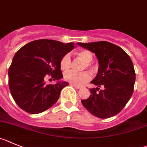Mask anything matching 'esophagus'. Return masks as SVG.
Wrapping results in <instances>:
<instances>
[{"instance_id": "34e87169", "label": "esophagus", "mask_w": 147, "mask_h": 147, "mask_svg": "<svg viewBox=\"0 0 147 147\" xmlns=\"http://www.w3.org/2000/svg\"><path fill=\"white\" fill-rule=\"evenodd\" d=\"M71 85H72V84H71ZM72 86H73L74 87H75L76 89H80L82 88L81 86H76V85H72Z\"/></svg>"}]
</instances>
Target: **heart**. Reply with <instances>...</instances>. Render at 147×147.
Segmentation results:
<instances>
[{"label":"heart","mask_w":147,"mask_h":147,"mask_svg":"<svg viewBox=\"0 0 147 147\" xmlns=\"http://www.w3.org/2000/svg\"><path fill=\"white\" fill-rule=\"evenodd\" d=\"M77 57L81 59L88 66L89 62L92 61V53L87 50H80L76 53ZM71 67V59L69 54H65L60 61V67L63 70H67ZM90 75L88 72H76L74 71H69L64 75V80L67 82L76 86H82L86 82L90 80Z\"/></svg>","instance_id":"1"}]
</instances>
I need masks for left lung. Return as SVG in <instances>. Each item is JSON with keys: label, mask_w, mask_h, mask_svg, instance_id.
<instances>
[{"label": "left lung", "mask_w": 147, "mask_h": 147, "mask_svg": "<svg viewBox=\"0 0 147 147\" xmlns=\"http://www.w3.org/2000/svg\"><path fill=\"white\" fill-rule=\"evenodd\" d=\"M78 45L95 53L98 61L96 77L91 83V94L82 105L90 113L99 118L117 115L129 101L134 92L136 73L132 61L119 46L107 41L78 42ZM102 86L103 90H96Z\"/></svg>", "instance_id": "left-lung-1"}]
</instances>
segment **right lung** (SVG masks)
<instances>
[{"label": "right lung", "instance_id": "1", "mask_svg": "<svg viewBox=\"0 0 147 147\" xmlns=\"http://www.w3.org/2000/svg\"><path fill=\"white\" fill-rule=\"evenodd\" d=\"M74 48L73 42L42 39L29 42L15 53L9 69V86L18 106L28 113L38 114L57 102L63 88L69 85L61 80L60 61ZM49 76L57 83L46 84Z\"/></svg>", "mask_w": 147, "mask_h": 147}]
</instances>
